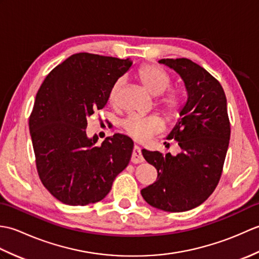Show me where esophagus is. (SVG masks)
<instances>
[{"instance_id": "obj_1", "label": "esophagus", "mask_w": 259, "mask_h": 259, "mask_svg": "<svg viewBox=\"0 0 259 259\" xmlns=\"http://www.w3.org/2000/svg\"><path fill=\"white\" fill-rule=\"evenodd\" d=\"M144 161V157L141 155L140 148L138 146H135L134 151H133V156H131V162L133 163H140Z\"/></svg>"}]
</instances>
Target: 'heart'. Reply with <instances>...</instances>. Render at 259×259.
Returning a JSON list of instances; mask_svg holds the SVG:
<instances>
[{
	"label": "heart",
	"instance_id": "heart-1",
	"mask_svg": "<svg viewBox=\"0 0 259 259\" xmlns=\"http://www.w3.org/2000/svg\"><path fill=\"white\" fill-rule=\"evenodd\" d=\"M138 78L146 89L153 96H160L171 84L169 74L161 68L153 64L141 67ZM123 85V78L115 80L108 93L109 102L115 106L119 100V93ZM161 108L169 118H176L183 110V98L177 90H168L160 100ZM121 128L125 134L137 140H146L159 131L163 130V121L158 115H141L130 113L121 121Z\"/></svg>",
	"mask_w": 259,
	"mask_h": 259
}]
</instances>
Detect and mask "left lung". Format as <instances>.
Listing matches in <instances>:
<instances>
[{
	"label": "left lung",
	"instance_id": "obj_1",
	"mask_svg": "<svg viewBox=\"0 0 259 259\" xmlns=\"http://www.w3.org/2000/svg\"><path fill=\"white\" fill-rule=\"evenodd\" d=\"M183 78L188 99L167 139L181 149L177 156L142 150L148 163L157 169L156 183L141 190L150 206L180 212L208 199L221 180L230 138L227 100L219 81L186 58L161 59Z\"/></svg>",
	"mask_w": 259,
	"mask_h": 259
}]
</instances>
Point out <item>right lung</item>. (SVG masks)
<instances>
[{
    "label": "right lung",
    "mask_w": 259,
    "mask_h": 259,
    "mask_svg": "<svg viewBox=\"0 0 259 259\" xmlns=\"http://www.w3.org/2000/svg\"><path fill=\"white\" fill-rule=\"evenodd\" d=\"M133 62L76 53L57 65L38 89L29 125L36 170L59 201L85 206L102 200L128 166L134 141L114 134L100 147L87 137L88 118L106 107L113 82Z\"/></svg>",
    "instance_id": "1"
}]
</instances>
